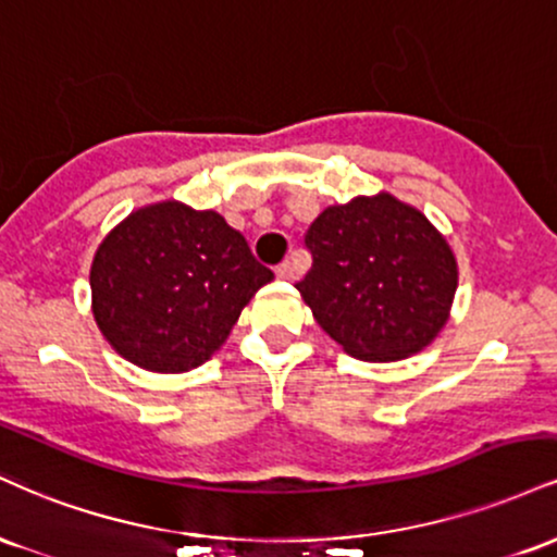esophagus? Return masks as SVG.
<instances>
[{"instance_id": "34e87169", "label": "esophagus", "mask_w": 557, "mask_h": 557, "mask_svg": "<svg viewBox=\"0 0 557 557\" xmlns=\"http://www.w3.org/2000/svg\"><path fill=\"white\" fill-rule=\"evenodd\" d=\"M276 276L284 278V281H292L294 278V265L289 263V260H284V263L276 265Z\"/></svg>"}]
</instances>
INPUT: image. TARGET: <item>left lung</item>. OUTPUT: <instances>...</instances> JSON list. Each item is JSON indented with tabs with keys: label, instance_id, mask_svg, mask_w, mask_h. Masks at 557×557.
Returning a JSON list of instances; mask_svg holds the SVG:
<instances>
[{
	"label": "left lung",
	"instance_id": "left-lung-1",
	"mask_svg": "<svg viewBox=\"0 0 557 557\" xmlns=\"http://www.w3.org/2000/svg\"><path fill=\"white\" fill-rule=\"evenodd\" d=\"M305 247L312 268L297 289L351 357H411L446 325L459 284L456 258L443 234L394 195L325 208Z\"/></svg>",
	"mask_w": 557,
	"mask_h": 557
}]
</instances>
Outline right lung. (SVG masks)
<instances>
[{
  "instance_id": "right-lung-1",
  "label": "right lung",
  "mask_w": 557,
  "mask_h": 557,
  "mask_svg": "<svg viewBox=\"0 0 557 557\" xmlns=\"http://www.w3.org/2000/svg\"><path fill=\"white\" fill-rule=\"evenodd\" d=\"M273 278L215 211L166 200L129 213L98 247V329L150 372H187L226 342L242 307Z\"/></svg>"
}]
</instances>
